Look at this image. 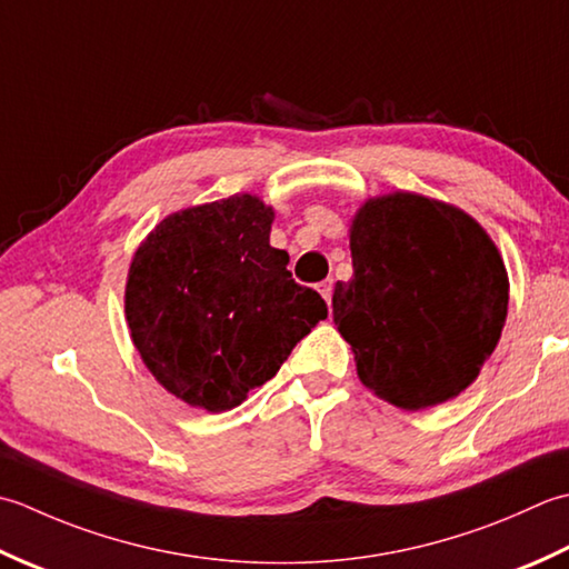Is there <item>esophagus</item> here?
Masks as SVG:
<instances>
[{
  "instance_id": "esophagus-1",
  "label": "esophagus",
  "mask_w": 569,
  "mask_h": 569,
  "mask_svg": "<svg viewBox=\"0 0 569 569\" xmlns=\"http://www.w3.org/2000/svg\"><path fill=\"white\" fill-rule=\"evenodd\" d=\"M319 292H321V297L329 301L331 305V295H333V280H323V282H319Z\"/></svg>"
}]
</instances>
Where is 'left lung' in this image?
<instances>
[{
  "label": "left lung",
  "instance_id": "1",
  "mask_svg": "<svg viewBox=\"0 0 569 569\" xmlns=\"http://www.w3.org/2000/svg\"><path fill=\"white\" fill-rule=\"evenodd\" d=\"M351 258L333 323L363 386L402 410L467 390L508 315V272L489 233L457 206L396 191L358 208Z\"/></svg>",
  "mask_w": 569,
  "mask_h": 569
}]
</instances>
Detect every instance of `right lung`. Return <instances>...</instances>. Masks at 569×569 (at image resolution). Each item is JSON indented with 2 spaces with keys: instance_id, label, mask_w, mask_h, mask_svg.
<instances>
[{
  "instance_id": "obj_1",
  "label": "right lung",
  "mask_w": 569,
  "mask_h": 569,
  "mask_svg": "<svg viewBox=\"0 0 569 569\" xmlns=\"http://www.w3.org/2000/svg\"><path fill=\"white\" fill-rule=\"evenodd\" d=\"M274 211L258 196L167 216L137 248L124 287L134 349L159 386L223 412L248 398L327 319V301L270 246Z\"/></svg>"
}]
</instances>
